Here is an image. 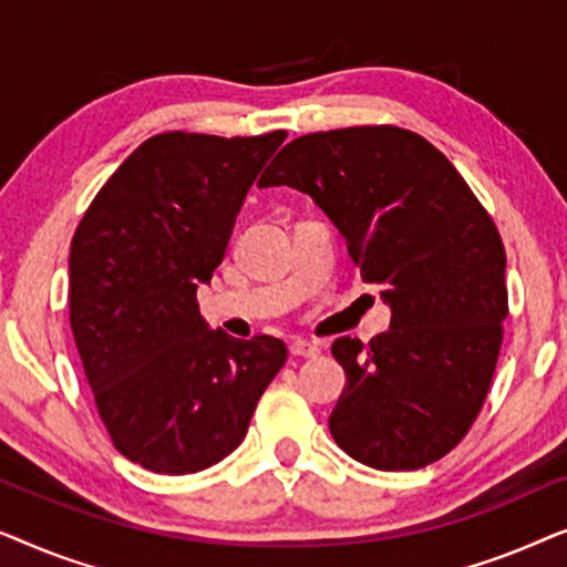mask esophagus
Returning <instances> with one entry per match:
<instances>
[{"label": "esophagus", "mask_w": 567, "mask_h": 567, "mask_svg": "<svg viewBox=\"0 0 567 567\" xmlns=\"http://www.w3.org/2000/svg\"><path fill=\"white\" fill-rule=\"evenodd\" d=\"M289 351H291V355H305V359H315V355L320 353V348H317L315 343H309V340H291Z\"/></svg>", "instance_id": "1"}]
</instances>
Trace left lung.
Masks as SVG:
<instances>
[{
  "label": "left lung",
  "mask_w": 567,
  "mask_h": 567,
  "mask_svg": "<svg viewBox=\"0 0 567 567\" xmlns=\"http://www.w3.org/2000/svg\"><path fill=\"white\" fill-rule=\"evenodd\" d=\"M260 188L289 185L328 214L390 330L338 338L346 386L336 444L374 470H417L475 423L508 315L506 250L491 214L431 142L398 126L317 131L286 144Z\"/></svg>",
  "instance_id": "left-lung-1"
}]
</instances>
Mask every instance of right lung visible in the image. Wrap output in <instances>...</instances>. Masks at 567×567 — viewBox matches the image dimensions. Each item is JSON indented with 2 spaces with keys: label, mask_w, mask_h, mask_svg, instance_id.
<instances>
[{
  "label": "right lung",
  "mask_w": 567,
  "mask_h": 567,
  "mask_svg": "<svg viewBox=\"0 0 567 567\" xmlns=\"http://www.w3.org/2000/svg\"><path fill=\"white\" fill-rule=\"evenodd\" d=\"M286 131H167L134 150L84 212L69 252V322L113 446L162 475L243 444L284 340L229 338L198 312L262 165Z\"/></svg>",
  "instance_id": "add662e5"
}]
</instances>
